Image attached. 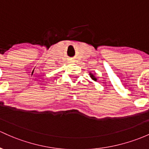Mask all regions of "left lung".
Returning a JSON list of instances; mask_svg holds the SVG:
<instances>
[{
  "label": "left lung",
  "instance_id": "8db88e82",
  "mask_svg": "<svg viewBox=\"0 0 149 149\" xmlns=\"http://www.w3.org/2000/svg\"><path fill=\"white\" fill-rule=\"evenodd\" d=\"M89 77H91V79H92V80H94V81H97V79H98V77L95 76V74H94V73L89 72Z\"/></svg>",
  "mask_w": 149,
  "mask_h": 149
}]
</instances>
